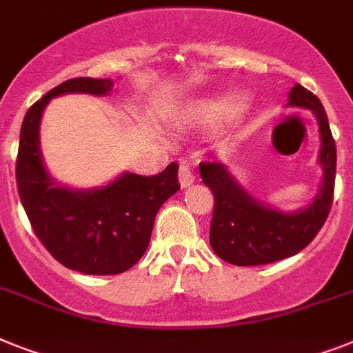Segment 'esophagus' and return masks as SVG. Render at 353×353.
Listing matches in <instances>:
<instances>
[{"instance_id":"34e87169","label":"esophagus","mask_w":353,"mask_h":353,"mask_svg":"<svg viewBox=\"0 0 353 353\" xmlns=\"http://www.w3.org/2000/svg\"><path fill=\"white\" fill-rule=\"evenodd\" d=\"M179 179H180V185H182L183 189L189 188V185L194 182L193 170H191L189 165L182 164V165H180V170H179Z\"/></svg>"}]
</instances>
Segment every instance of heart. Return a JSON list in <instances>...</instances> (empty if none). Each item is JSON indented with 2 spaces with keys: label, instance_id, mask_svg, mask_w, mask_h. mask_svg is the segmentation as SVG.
Returning <instances> with one entry per match:
<instances>
[{
  "label": "heart",
  "instance_id": "heart-1",
  "mask_svg": "<svg viewBox=\"0 0 353 353\" xmlns=\"http://www.w3.org/2000/svg\"><path fill=\"white\" fill-rule=\"evenodd\" d=\"M243 97L240 93L223 92L189 104L182 112V124L191 128H214L241 112Z\"/></svg>",
  "mask_w": 353,
  "mask_h": 353
}]
</instances>
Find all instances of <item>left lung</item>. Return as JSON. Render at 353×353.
Instances as JSON below:
<instances>
[{"instance_id": "1", "label": "left lung", "mask_w": 353, "mask_h": 353, "mask_svg": "<svg viewBox=\"0 0 353 353\" xmlns=\"http://www.w3.org/2000/svg\"><path fill=\"white\" fill-rule=\"evenodd\" d=\"M287 106L310 110L319 126L321 148L317 162L323 176L319 191L308 205L296 211H281L247 193L222 162L200 164L202 182L214 194L209 241L216 256L227 263L249 267L298 254L314 240L330 212L337 155L325 108L301 84L290 88Z\"/></svg>"}]
</instances>
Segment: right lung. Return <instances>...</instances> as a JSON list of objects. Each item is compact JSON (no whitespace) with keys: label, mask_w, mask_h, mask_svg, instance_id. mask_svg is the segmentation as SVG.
Masks as SVG:
<instances>
[{"label":"right lung","mask_w":353,"mask_h":353,"mask_svg":"<svg viewBox=\"0 0 353 353\" xmlns=\"http://www.w3.org/2000/svg\"><path fill=\"white\" fill-rule=\"evenodd\" d=\"M112 90V79L79 77L43 95L23 119L16 162L19 198L41 243L65 267L93 276L121 274L141 260L157 212L180 189L176 162L155 176L124 171L92 189L70 188L48 173L39 142L48 103L70 93L103 97Z\"/></svg>","instance_id":"add662e5"}]
</instances>
